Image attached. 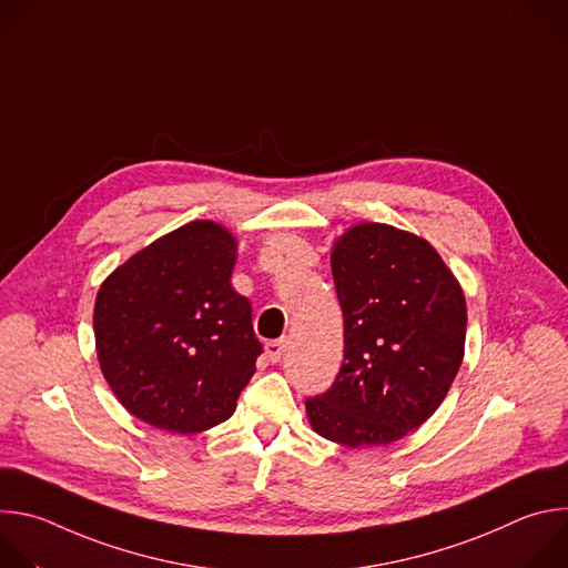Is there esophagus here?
I'll return each mask as SVG.
<instances>
[{"label":"esophagus","mask_w":568,"mask_h":568,"mask_svg":"<svg viewBox=\"0 0 568 568\" xmlns=\"http://www.w3.org/2000/svg\"><path fill=\"white\" fill-rule=\"evenodd\" d=\"M285 348H287V342L285 339H276V342H267L265 353H267L272 364H278L283 359V355H285Z\"/></svg>","instance_id":"obj_1"}]
</instances>
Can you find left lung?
<instances>
[{
    "instance_id": "1",
    "label": "left lung",
    "mask_w": 568,
    "mask_h": 568,
    "mask_svg": "<svg viewBox=\"0 0 568 568\" xmlns=\"http://www.w3.org/2000/svg\"><path fill=\"white\" fill-rule=\"evenodd\" d=\"M344 364L305 399L310 427L344 447H384L432 418L465 355V294L423 235L359 222L335 237Z\"/></svg>"
}]
</instances>
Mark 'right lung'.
I'll use <instances>...</instances> for the list:
<instances>
[{
	"mask_svg": "<svg viewBox=\"0 0 568 568\" xmlns=\"http://www.w3.org/2000/svg\"><path fill=\"white\" fill-rule=\"evenodd\" d=\"M237 237L193 220L121 263L94 303L97 357L123 409L169 434H200L235 412L256 373L252 303L231 285Z\"/></svg>",
	"mask_w": 568,
	"mask_h": 568,
	"instance_id": "1",
	"label": "right lung"
}]
</instances>
